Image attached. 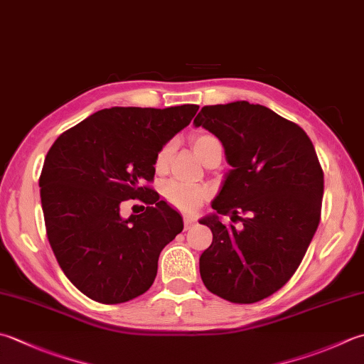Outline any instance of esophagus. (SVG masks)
<instances>
[{
	"instance_id": "34e87169",
	"label": "esophagus",
	"mask_w": 364,
	"mask_h": 364,
	"mask_svg": "<svg viewBox=\"0 0 364 364\" xmlns=\"http://www.w3.org/2000/svg\"><path fill=\"white\" fill-rule=\"evenodd\" d=\"M183 220H184V230L191 229V227L196 224V220L192 219V218H189V216H184V219H183Z\"/></svg>"
}]
</instances>
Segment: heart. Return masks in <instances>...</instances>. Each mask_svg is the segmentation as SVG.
I'll use <instances>...</instances> for the list:
<instances>
[{"instance_id": "b5f03b06", "label": "heart", "mask_w": 364, "mask_h": 364, "mask_svg": "<svg viewBox=\"0 0 364 364\" xmlns=\"http://www.w3.org/2000/svg\"><path fill=\"white\" fill-rule=\"evenodd\" d=\"M220 145L219 140L211 134H197L194 139H192V148H194V153L198 156V159L203 161L213 148ZM173 153V141H168V144L164 145L158 154H156L154 159V168L158 173H164L168 167L170 158H172ZM162 196L166 197V200L184 213H194L196 210L200 208L203 200L208 197V189L202 186H191V184L183 183L180 180H172L168 181L166 186L162 188Z\"/></svg>"}]
</instances>
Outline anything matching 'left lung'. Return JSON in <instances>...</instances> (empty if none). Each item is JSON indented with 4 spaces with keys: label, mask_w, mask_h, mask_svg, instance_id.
Here are the masks:
<instances>
[{
    "label": "left lung",
    "mask_w": 364,
    "mask_h": 364,
    "mask_svg": "<svg viewBox=\"0 0 364 364\" xmlns=\"http://www.w3.org/2000/svg\"><path fill=\"white\" fill-rule=\"evenodd\" d=\"M223 141L232 170L200 219L213 243L200 255L211 294L251 304L273 295L304 257L320 223L323 170L300 126L268 107L237 101L205 105L194 119ZM219 215L242 225L224 226Z\"/></svg>",
    "instance_id": "8db88e82"
}]
</instances>
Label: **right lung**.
<instances>
[{
    "instance_id": "1",
    "label": "right lung",
    "mask_w": 364,
    "mask_h": 364,
    "mask_svg": "<svg viewBox=\"0 0 364 364\" xmlns=\"http://www.w3.org/2000/svg\"><path fill=\"white\" fill-rule=\"evenodd\" d=\"M198 105L112 107L55 140L39 178L48 243L63 273L88 298L126 303L151 287L159 254L183 230V218L145 183L159 149L184 129ZM147 205L127 220L119 205Z\"/></svg>"
}]
</instances>
